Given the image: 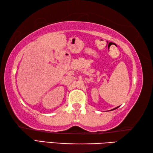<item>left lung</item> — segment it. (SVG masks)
Listing matches in <instances>:
<instances>
[{
  "mask_svg": "<svg viewBox=\"0 0 153 153\" xmlns=\"http://www.w3.org/2000/svg\"><path fill=\"white\" fill-rule=\"evenodd\" d=\"M118 108V107H116L115 108ZM115 108H114V109H115ZM114 109H113V110H114Z\"/></svg>",
  "mask_w": 153,
  "mask_h": 153,
  "instance_id": "8db88e82",
  "label": "left lung"
}]
</instances>
